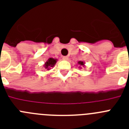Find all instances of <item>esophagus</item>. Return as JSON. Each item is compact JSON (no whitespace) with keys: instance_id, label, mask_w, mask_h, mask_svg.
<instances>
[{"instance_id":"obj_1","label":"esophagus","mask_w":129,"mask_h":129,"mask_svg":"<svg viewBox=\"0 0 129 129\" xmlns=\"http://www.w3.org/2000/svg\"><path fill=\"white\" fill-rule=\"evenodd\" d=\"M62 59H63V60H65V61H67V60H68V56H63L62 57Z\"/></svg>"}]
</instances>
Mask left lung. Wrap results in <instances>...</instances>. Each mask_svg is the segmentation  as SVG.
Wrapping results in <instances>:
<instances>
[{"mask_svg":"<svg viewBox=\"0 0 129 129\" xmlns=\"http://www.w3.org/2000/svg\"><path fill=\"white\" fill-rule=\"evenodd\" d=\"M77 63H78V64H79V65L82 66V67H84V66H85V62H83V61H78V62H77ZM79 68H81V67H79Z\"/></svg>","mask_w":129,"mask_h":129,"instance_id":"obj_1","label":"left lung"}]
</instances>
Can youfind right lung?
<instances>
[{"instance_id":"obj_1","label":"right lung","mask_w":129,"mask_h":129,"mask_svg":"<svg viewBox=\"0 0 129 129\" xmlns=\"http://www.w3.org/2000/svg\"><path fill=\"white\" fill-rule=\"evenodd\" d=\"M57 59H53V58H49L44 64V68L46 70H49L51 68V67H53L57 62Z\"/></svg>"}]
</instances>
